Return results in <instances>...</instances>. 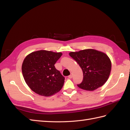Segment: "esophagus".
<instances>
[{
    "label": "esophagus",
    "instance_id": "obj_1",
    "mask_svg": "<svg viewBox=\"0 0 130 130\" xmlns=\"http://www.w3.org/2000/svg\"><path fill=\"white\" fill-rule=\"evenodd\" d=\"M72 77H73V75L72 74H70V75H69V78L71 79V78H72Z\"/></svg>",
    "mask_w": 130,
    "mask_h": 130
}]
</instances>
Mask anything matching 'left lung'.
Segmentation results:
<instances>
[{
    "instance_id": "left-lung-1",
    "label": "left lung",
    "mask_w": 130,
    "mask_h": 130,
    "mask_svg": "<svg viewBox=\"0 0 130 130\" xmlns=\"http://www.w3.org/2000/svg\"><path fill=\"white\" fill-rule=\"evenodd\" d=\"M69 55L80 66L83 74L82 82L78 87L94 91L104 85L110 75L111 63L105 53L93 49L71 52Z\"/></svg>"
}]
</instances>
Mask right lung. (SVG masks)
Returning a JSON list of instances; mask_svg holds the SVG:
<instances>
[{
	"mask_svg": "<svg viewBox=\"0 0 130 130\" xmlns=\"http://www.w3.org/2000/svg\"><path fill=\"white\" fill-rule=\"evenodd\" d=\"M62 55L61 52L40 50L25 58L22 65V75L32 91L48 97L61 90L65 78L55 68V64Z\"/></svg>",
	"mask_w": 130,
	"mask_h": 130,
	"instance_id": "add662e5",
	"label": "right lung"
}]
</instances>
